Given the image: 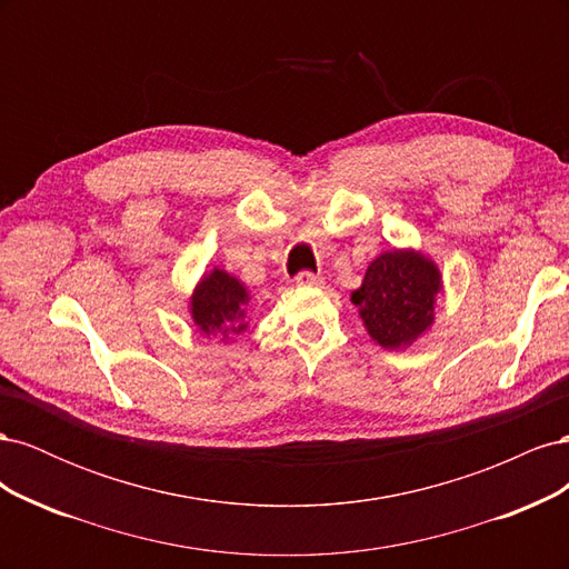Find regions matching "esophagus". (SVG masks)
Masks as SVG:
<instances>
[{"instance_id": "esophagus-1", "label": "esophagus", "mask_w": 569, "mask_h": 569, "mask_svg": "<svg viewBox=\"0 0 569 569\" xmlns=\"http://www.w3.org/2000/svg\"><path fill=\"white\" fill-rule=\"evenodd\" d=\"M295 282L299 284V287H320L322 284V278L318 272H313V270H301L297 278H295Z\"/></svg>"}]
</instances>
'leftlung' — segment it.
Masks as SVG:
<instances>
[{"label": "left lung", "mask_w": 569, "mask_h": 569, "mask_svg": "<svg viewBox=\"0 0 569 569\" xmlns=\"http://www.w3.org/2000/svg\"><path fill=\"white\" fill-rule=\"evenodd\" d=\"M439 270L425 256L387 251L368 266L351 301L370 337L385 349H399L422 335L435 320Z\"/></svg>", "instance_id": "left-lung-1"}]
</instances>
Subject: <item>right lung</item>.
<instances>
[{
	"instance_id": "right-lung-1",
	"label": "right lung",
	"mask_w": 569,
	"mask_h": 569,
	"mask_svg": "<svg viewBox=\"0 0 569 569\" xmlns=\"http://www.w3.org/2000/svg\"><path fill=\"white\" fill-rule=\"evenodd\" d=\"M249 297L247 289L228 272L213 270L206 274L192 299V318L203 335L216 332H242L244 330V306Z\"/></svg>"
}]
</instances>
